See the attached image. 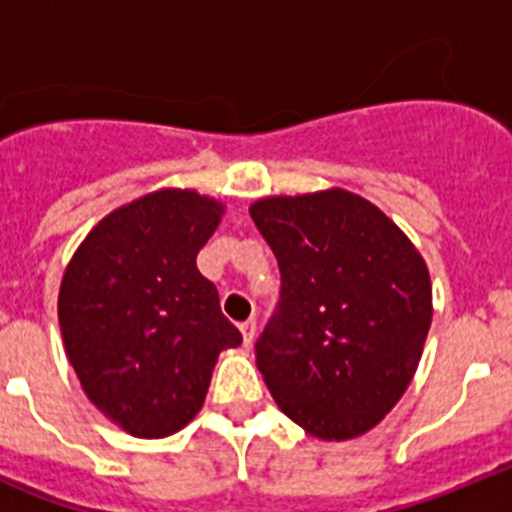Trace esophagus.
Returning a JSON list of instances; mask_svg holds the SVG:
<instances>
[{
	"mask_svg": "<svg viewBox=\"0 0 512 512\" xmlns=\"http://www.w3.org/2000/svg\"><path fill=\"white\" fill-rule=\"evenodd\" d=\"M241 333H243V343H246V346H251L253 336H256V320H253V318L243 320V323H241Z\"/></svg>",
	"mask_w": 512,
	"mask_h": 512,
	"instance_id": "esophagus-1",
	"label": "esophagus"
}]
</instances>
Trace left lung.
I'll return each instance as SVG.
<instances>
[{
    "mask_svg": "<svg viewBox=\"0 0 512 512\" xmlns=\"http://www.w3.org/2000/svg\"><path fill=\"white\" fill-rule=\"evenodd\" d=\"M277 256V310L256 364L287 418L323 441L372 431L418 369L433 318L431 277L379 207L346 189L253 202Z\"/></svg>",
    "mask_w": 512,
    "mask_h": 512,
    "instance_id": "8db88e82",
    "label": "left lung"
}]
</instances>
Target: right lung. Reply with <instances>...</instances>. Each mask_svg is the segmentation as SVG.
Instances as JSON below:
<instances>
[{"label": "right lung", "mask_w": 512, "mask_h": 512, "mask_svg": "<svg viewBox=\"0 0 512 512\" xmlns=\"http://www.w3.org/2000/svg\"><path fill=\"white\" fill-rule=\"evenodd\" d=\"M223 205L158 189L94 225L58 292L63 346L94 408L138 438L200 413L220 351L243 343L197 253Z\"/></svg>", "instance_id": "add662e5"}]
</instances>
